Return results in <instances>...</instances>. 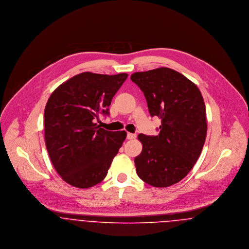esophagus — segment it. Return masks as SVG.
<instances>
[{
	"label": "esophagus",
	"instance_id": "1",
	"mask_svg": "<svg viewBox=\"0 0 249 249\" xmlns=\"http://www.w3.org/2000/svg\"><path fill=\"white\" fill-rule=\"evenodd\" d=\"M126 138L128 139V140H133V139H135L136 138V134H133V133H127V135H126Z\"/></svg>",
	"mask_w": 249,
	"mask_h": 249
}]
</instances>
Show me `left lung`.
Wrapping results in <instances>:
<instances>
[{"instance_id":"left-lung-1","label":"left lung","mask_w":249,"mask_h":249,"mask_svg":"<svg viewBox=\"0 0 249 249\" xmlns=\"http://www.w3.org/2000/svg\"><path fill=\"white\" fill-rule=\"evenodd\" d=\"M130 78L142 90L150 116L161 119L157 136H138L142 149L134 160L137 175L153 187L172 186L190 173L203 148L202 95L194 82L166 67L134 72Z\"/></svg>"}]
</instances>
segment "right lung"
<instances>
[{"label": "right lung", "mask_w": 249, "mask_h": 249, "mask_svg": "<svg viewBox=\"0 0 249 249\" xmlns=\"http://www.w3.org/2000/svg\"><path fill=\"white\" fill-rule=\"evenodd\" d=\"M127 73L113 75L84 71L59 85L44 112L45 142L50 159L61 178L87 189L101 183L125 131H108L96 124L109 114L111 101Z\"/></svg>", "instance_id": "obj_1"}]
</instances>
